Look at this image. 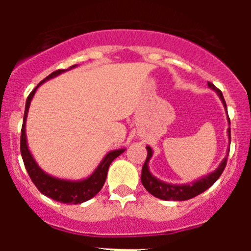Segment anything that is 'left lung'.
<instances>
[{
	"label": "left lung",
	"instance_id": "8db88e82",
	"mask_svg": "<svg viewBox=\"0 0 251 251\" xmlns=\"http://www.w3.org/2000/svg\"><path fill=\"white\" fill-rule=\"evenodd\" d=\"M208 88H211L214 92H216V94L219 95V98L220 100L223 101L224 108L226 109V103L225 99L223 97V93L220 90L217 89L216 86L211 83H207ZM226 114H227V109H226ZM227 123L230 126V119L229 115H227ZM227 136H229V141H230V128L227 129ZM147 158H146L145 165L142 167V176H141V181L142 185L145 186V188L150 192L151 195H153L157 199H161V200L165 201H185V200H190L192 197L197 196V195L202 194L203 191H206L207 188L211 187L215 182L217 181V178L221 176L223 174L224 168L226 166V162H227V154H226L225 158L221 161V163L219 165V167L216 168L215 171H212L211 174L205 175L201 178L196 179V181H192L190 183H168L165 182V181H161L159 178L153 176L151 174L150 171V166H148V162L150 159L152 158L153 156V151L150 146H147Z\"/></svg>",
	"mask_w": 251,
	"mask_h": 251
}]
</instances>
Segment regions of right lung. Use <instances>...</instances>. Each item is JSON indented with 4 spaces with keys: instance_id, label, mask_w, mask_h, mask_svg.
<instances>
[{
    "instance_id": "add662e5",
    "label": "right lung",
    "mask_w": 251,
    "mask_h": 251,
    "mask_svg": "<svg viewBox=\"0 0 251 251\" xmlns=\"http://www.w3.org/2000/svg\"><path fill=\"white\" fill-rule=\"evenodd\" d=\"M77 65H73V69ZM69 69L65 70H56V72L51 73L49 76H46L32 92L27 97L25 105V114H24V123H22L21 129V156L25 163V167L28 172V176L32 179L34 185L39 188V191L44 194L45 196L50 197L52 200L59 201L63 203H83L85 201L90 200L95 195L98 194L103 187L104 182H105L106 174H108V168H109L110 163L114 161L118 156H121L122 153L126 151V148H119V150H114L108 152L101 159L98 167L95 168L90 176L83 179H64L57 178V177L51 176V175L46 174L43 168L37 165V162L35 161L32 153L30 152L27 146V138H26V119H27L28 108L32 98H34L35 93H36L37 88L45 81L50 80L52 77L57 76L61 73L68 72Z\"/></svg>"
}]
</instances>
